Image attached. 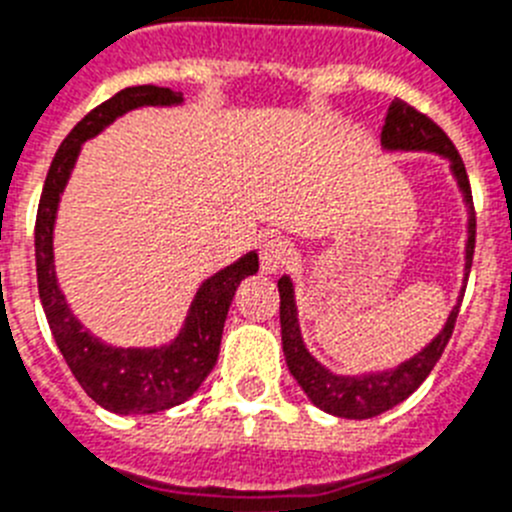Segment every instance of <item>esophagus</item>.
Segmentation results:
<instances>
[{
	"instance_id": "obj_1",
	"label": "esophagus",
	"mask_w": 512,
	"mask_h": 512,
	"mask_svg": "<svg viewBox=\"0 0 512 512\" xmlns=\"http://www.w3.org/2000/svg\"><path fill=\"white\" fill-rule=\"evenodd\" d=\"M288 245H285L283 239L278 237H270L262 242L260 247V267H262V273L267 275H273L278 273L280 267L285 265V257H288Z\"/></svg>"
}]
</instances>
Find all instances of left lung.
Here are the masks:
<instances>
[{"mask_svg": "<svg viewBox=\"0 0 512 512\" xmlns=\"http://www.w3.org/2000/svg\"><path fill=\"white\" fill-rule=\"evenodd\" d=\"M382 150L388 153H436L444 160H449V170L459 191L467 204V250H464V280L469 278V267H472L474 255V206H472V188H469L467 170H464L462 158H459L454 142L446 137L439 124L431 122L426 114L416 112L411 104L395 99L388 109V117L382 124ZM464 288L457 298V306L451 308L449 319L444 329L426 344L411 359L400 362L398 367L382 372H365V375H336L326 370L319 359H313L308 352L301 336V324H298V308H296V290L293 280L288 275L278 280L280 290V334H283V352L288 362L290 375L296 377L303 393L311 398V403L321 411L331 413L339 418H375L380 413L390 411L398 403H403L411 393H416L418 385L431 375L434 365L444 354L446 344L451 339V331L457 324L459 306H462Z\"/></svg>", "mask_w": 512, "mask_h": 512, "instance_id": "8db88e82", "label": "left lung"}]
</instances>
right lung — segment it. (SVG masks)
Returning a JSON list of instances; mask_svg holds the SVG:
<instances>
[{"instance_id":"right-lung-1","label":"right lung","mask_w":512,"mask_h":512,"mask_svg":"<svg viewBox=\"0 0 512 512\" xmlns=\"http://www.w3.org/2000/svg\"><path fill=\"white\" fill-rule=\"evenodd\" d=\"M178 104H183L181 91L163 89V86H130L86 114L68 132L50 163L40 196L38 222H35L38 290L55 344L86 395L101 408L122 416L168 411L201 388V382L209 377L219 357L224 321L232 306L234 290L260 267L257 252L252 250L206 278L193 296L176 339L160 347H112L84 329V324L73 316L55 278L53 229L58 204L81 153V145L132 109L178 107Z\"/></svg>"}]
</instances>
